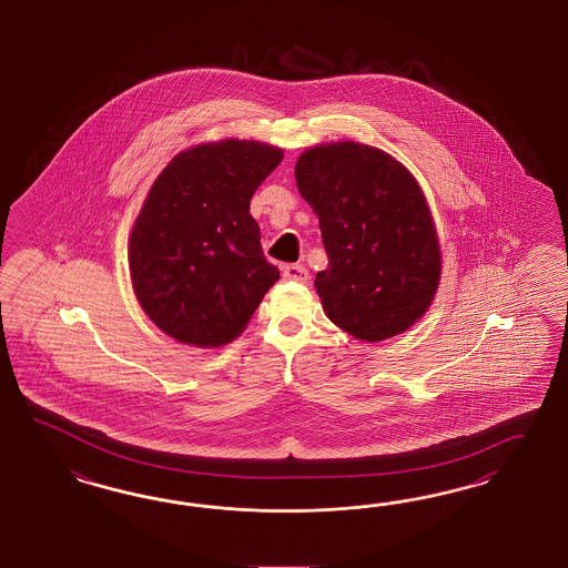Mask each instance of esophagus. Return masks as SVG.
<instances>
[{
    "instance_id": "34e87169",
    "label": "esophagus",
    "mask_w": 568,
    "mask_h": 568,
    "mask_svg": "<svg viewBox=\"0 0 568 568\" xmlns=\"http://www.w3.org/2000/svg\"><path fill=\"white\" fill-rule=\"evenodd\" d=\"M281 271H283V278H287V281L306 283L307 278H310V273H307L304 264H285Z\"/></svg>"
}]
</instances>
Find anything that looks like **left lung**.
I'll use <instances>...</instances> for the list:
<instances>
[{"label":"left lung","instance_id":"1","mask_svg":"<svg viewBox=\"0 0 568 568\" xmlns=\"http://www.w3.org/2000/svg\"><path fill=\"white\" fill-rule=\"evenodd\" d=\"M295 184L323 231L328 266L314 285L326 316L369 343L419 321L443 261L414 175L381 149L347 140L302 153Z\"/></svg>","mask_w":568,"mask_h":568}]
</instances>
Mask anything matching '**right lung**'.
<instances>
[{
    "instance_id": "right-lung-1",
    "label": "right lung",
    "mask_w": 568,
    "mask_h": 568,
    "mask_svg": "<svg viewBox=\"0 0 568 568\" xmlns=\"http://www.w3.org/2000/svg\"><path fill=\"white\" fill-rule=\"evenodd\" d=\"M281 161L276 146L230 139L175 154L154 180L128 258L140 306L169 337L231 343L275 285L250 200Z\"/></svg>"
}]
</instances>
